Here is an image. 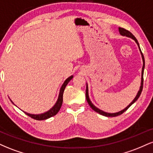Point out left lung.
<instances>
[{"mask_svg":"<svg viewBox=\"0 0 153 153\" xmlns=\"http://www.w3.org/2000/svg\"><path fill=\"white\" fill-rule=\"evenodd\" d=\"M119 33H120L121 35H122V36H127V37H129L131 39H134L135 41V42L137 43V46L139 47V50H140V53H141V55H142V58H143V69H142V77H141V85H140V90L138 91L137 92V96H135V98L134 99V100H133L131 102L129 103L128 106L126 107L125 108H124V109L120 111L119 112H116V113H107V112H105L99 109V108H97L96 106H95L94 104H93L92 102L91 101L90 99H89V96H88V84L86 83V91H85V96H86V100H87V102L88 103L89 106H90L91 107V108H92L93 110H94L95 111L97 112V113L103 115V116H105V117H117V116H119V115H121L122 114L124 113L125 111H127L128 108L130 107L131 105L134 103L135 101H137L139 99V97H140V94H141L142 93V91H143V73H144V69H145V59H144V56L143 53H142V51L141 50H140V45H139L137 40V39L135 38V36L133 35L130 32V31L126 30L125 29H123V28H121L119 27Z\"/></svg>","mask_w":153,"mask_h":153,"instance_id":"8db88e82","label":"left lung"}]
</instances>
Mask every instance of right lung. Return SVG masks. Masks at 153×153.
<instances>
[{
  "mask_svg": "<svg viewBox=\"0 0 153 153\" xmlns=\"http://www.w3.org/2000/svg\"><path fill=\"white\" fill-rule=\"evenodd\" d=\"M73 78V75H71V76H70L69 78H67L66 80H65V82H63L62 85L60 88V90H59V96H58V99H57V102L55 103V104H54L50 110L47 111L45 112V113L43 114H29L27 113V112L24 111V113H25L26 115L29 116V117H31V118L36 119V120H45V119H49L50 118V117H53V116L57 114L58 113L59 109H60L61 106H62V101H63L62 97H63V93H64L65 88L66 85H68V82H70V80H71ZM11 102L13 103V101H11Z\"/></svg>",
  "mask_w": 153,
  "mask_h": 153,
  "instance_id": "right-lung-1",
  "label": "right lung"
}]
</instances>
